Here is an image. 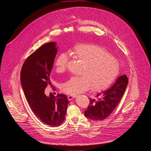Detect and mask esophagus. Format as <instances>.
Listing matches in <instances>:
<instances>
[{
	"mask_svg": "<svg viewBox=\"0 0 151 151\" xmlns=\"http://www.w3.org/2000/svg\"><path fill=\"white\" fill-rule=\"evenodd\" d=\"M76 97V96H72V95H70V96H68V100H72L73 99L75 98Z\"/></svg>",
	"mask_w": 151,
	"mask_h": 151,
	"instance_id": "obj_1",
	"label": "esophagus"
}]
</instances>
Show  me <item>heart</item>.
<instances>
[{
	"label": "heart",
	"mask_w": 151,
	"mask_h": 151,
	"mask_svg": "<svg viewBox=\"0 0 151 151\" xmlns=\"http://www.w3.org/2000/svg\"><path fill=\"white\" fill-rule=\"evenodd\" d=\"M73 56L83 66L80 76H72L62 83L61 90L70 95L91 88L100 91L112 82L119 72L117 60L100 47L94 45H79L72 50ZM69 57L66 53H61L55 61L56 71L63 73L67 69Z\"/></svg>",
	"instance_id": "b5f03b06"
}]
</instances>
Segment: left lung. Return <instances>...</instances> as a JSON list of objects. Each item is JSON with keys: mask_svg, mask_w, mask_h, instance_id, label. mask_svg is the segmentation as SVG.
Instances as JSON below:
<instances>
[{"mask_svg": "<svg viewBox=\"0 0 151 151\" xmlns=\"http://www.w3.org/2000/svg\"><path fill=\"white\" fill-rule=\"evenodd\" d=\"M128 82L127 76L121 75L110 88L97 93L94 99L90 98L88 108L84 112L85 116L94 121L103 120L109 116L121 100Z\"/></svg>", "mask_w": 151, "mask_h": 151, "instance_id": "1", "label": "left lung"}]
</instances>
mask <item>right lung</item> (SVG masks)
Listing matches in <instances>:
<instances>
[{"instance_id": "add662e5", "label": "right lung", "mask_w": 151, "mask_h": 151, "mask_svg": "<svg viewBox=\"0 0 151 151\" xmlns=\"http://www.w3.org/2000/svg\"><path fill=\"white\" fill-rule=\"evenodd\" d=\"M56 43L41 46L27 57L21 68V83L26 99L35 114L40 121L52 127H58L65 119L69 101L62 94L49 96L44 91L51 85L50 75L57 52Z\"/></svg>"}]
</instances>
